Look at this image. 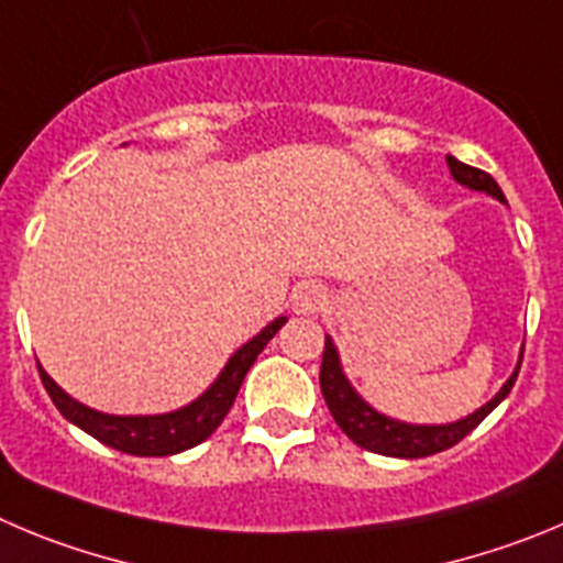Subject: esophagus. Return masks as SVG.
<instances>
[{
  "mask_svg": "<svg viewBox=\"0 0 563 563\" xmlns=\"http://www.w3.org/2000/svg\"><path fill=\"white\" fill-rule=\"evenodd\" d=\"M324 302H328V291H324L322 283L317 280L299 283L291 294V308L297 313H317L322 311Z\"/></svg>",
  "mask_w": 563,
  "mask_h": 563,
  "instance_id": "esophagus-1",
  "label": "esophagus"
}]
</instances>
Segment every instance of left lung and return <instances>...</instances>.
<instances>
[{"label":"left lung","instance_id":"8db88e82","mask_svg":"<svg viewBox=\"0 0 563 563\" xmlns=\"http://www.w3.org/2000/svg\"><path fill=\"white\" fill-rule=\"evenodd\" d=\"M448 166L461 186L472 188V191H486L495 199H500V202H506V197H503L495 177L486 175L483 169L466 166V163H461L459 157L453 155H448ZM519 366H522V355H519L517 369H514V375L508 377L506 386H503L500 391L486 402V406L477 408V411L470 413V417L450 424H408L375 411L369 402L361 400L358 391H355V388L350 386V380L344 377V369H341V361H339V350H335L330 335H324L319 386H322L324 402H328L335 424H339V428L344 430V433L358 444V448L369 450V453L391 455V459H424V455H435L441 453V450H450L453 444H459L466 433H472V430H475L488 413L495 411V408L508 397L514 383H517Z\"/></svg>","mask_w":563,"mask_h":563}]
</instances>
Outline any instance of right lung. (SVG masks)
Returning a JSON list of instances; mask_svg holds the SVG:
<instances>
[{
    "mask_svg": "<svg viewBox=\"0 0 563 563\" xmlns=\"http://www.w3.org/2000/svg\"><path fill=\"white\" fill-rule=\"evenodd\" d=\"M286 324V317H277L275 322L266 324L255 339L246 341L241 350H235L233 358L222 369V375L213 380V386L197 397L188 406L177 408L172 413H155V417H113V413H99L82 402L71 400L49 375L38 366L41 383L49 391L57 411L75 422L77 428L86 430L88 435L99 439L113 450H122L128 455H175L188 448H197L199 441L208 439L213 430L222 424L228 411L233 408L235 394H239L244 375L255 358L261 355L272 335Z\"/></svg>",
    "mask_w": 563,
    "mask_h": 563,
    "instance_id": "right-lung-1",
    "label": "right lung"
}]
</instances>
